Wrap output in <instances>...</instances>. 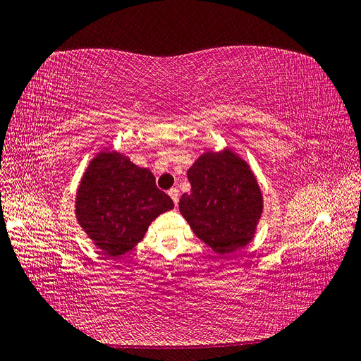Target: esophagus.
<instances>
[{"mask_svg":"<svg viewBox=\"0 0 361 361\" xmlns=\"http://www.w3.org/2000/svg\"><path fill=\"white\" fill-rule=\"evenodd\" d=\"M168 195L172 197L173 204H176V207H177L178 205V199H180V190L177 188H173V189L168 190Z\"/></svg>","mask_w":361,"mask_h":361,"instance_id":"34e87169","label":"esophagus"}]
</instances>
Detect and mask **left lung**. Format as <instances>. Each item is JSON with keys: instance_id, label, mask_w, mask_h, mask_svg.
Listing matches in <instances>:
<instances>
[{"instance_id": "left-lung-1", "label": "left lung", "mask_w": 361, "mask_h": 361, "mask_svg": "<svg viewBox=\"0 0 361 361\" xmlns=\"http://www.w3.org/2000/svg\"><path fill=\"white\" fill-rule=\"evenodd\" d=\"M192 190L180 212L195 235L219 255L245 247L256 232L263 197L250 166L232 150L204 153L188 171Z\"/></svg>"}]
</instances>
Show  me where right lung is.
<instances>
[{
  "mask_svg": "<svg viewBox=\"0 0 361 361\" xmlns=\"http://www.w3.org/2000/svg\"><path fill=\"white\" fill-rule=\"evenodd\" d=\"M173 208L153 173L116 152H102L80 183L75 217L106 256L118 257L144 238L150 223Z\"/></svg>",
  "mask_w": 361,
  "mask_h": 361,
  "instance_id": "right-lung-1",
  "label": "right lung"
}]
</instances>
